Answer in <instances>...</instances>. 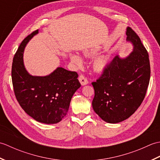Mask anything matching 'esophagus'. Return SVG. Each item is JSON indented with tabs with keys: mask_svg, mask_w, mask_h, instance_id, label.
<instances>
[{
	"mask_svg": "<svg viewBox=\"0 0 160 160\" xmlns=\"http://www.w3.org/2000/svg\"><path fill=\"white\" fill-rule=\"evenodd\" d=\"M78 79H79L80 82L81 84H82V86L86 85V84H87L88 82H88L87 78L85 76H83V75H80Z\"/></svg>",
	"mask_w": 160,
	"mask_h": 160,
	"instance_id": "34e87169",
	"label": "esophagus"
}]
</instances>
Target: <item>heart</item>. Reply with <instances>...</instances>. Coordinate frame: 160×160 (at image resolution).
<instances>
[{"label":"heart","instance_id":"obj_1","mask_svg":"<svg viewBox=\"0 0 160 160\" xmlns=\"http://www.w3.org/2000/svg\"><path fill=\"white\" fill-rule=\"evenodd\" d=\"M70 60L74 64L80 66L82 63V60L81 57L76 53H71L70 55ZM108 64V60L105 57H99L94 60L93 67L97 70H102L107 67Z\"/></svg>","mask_w":160,"mask_h":160}]
</instances>
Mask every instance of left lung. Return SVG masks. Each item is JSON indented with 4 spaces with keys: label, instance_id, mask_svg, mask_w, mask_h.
Here are the masks:
<instances>
[{
    "label": "left lung",
    "instance_id": "1",
    "mask_svg": "<svg viewBox=\"0 0 160 160\" xmlns=\"http://www.w3.org/2000/svg\"><path fill=\"white\" fill-rule=\"evenodd\" d=\"M126 34L127 41L133 45L132 52L124 58L115 56L91 83L95 91L93 110L102 120L111 124L127 120L135 113L144 100L150 80L147 49L131 28H127Z\"/></svg>",
    "mask_w": 160,
    "mask_h": 160
}]
</instances>
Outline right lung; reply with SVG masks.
<instances>
[{"label":"right lung","mask_w":160,"mask_h":160,"mask_svg":"<svg viewBox=\"0 0 160 160\" xmlns=\"http://www.w3.org/2000/svg\"><path fill=\"white\" fill-rule=\"evenodd\" d=\"M38 33L24 39L15 53L12 68L13 91L27 114L41 123L56 124L66 116L74 93L81 84L76 71L58 67L46 76H33L26 70L23 53L27 44Z\"/></svg>","instance_id":"1"}]
</instances>
